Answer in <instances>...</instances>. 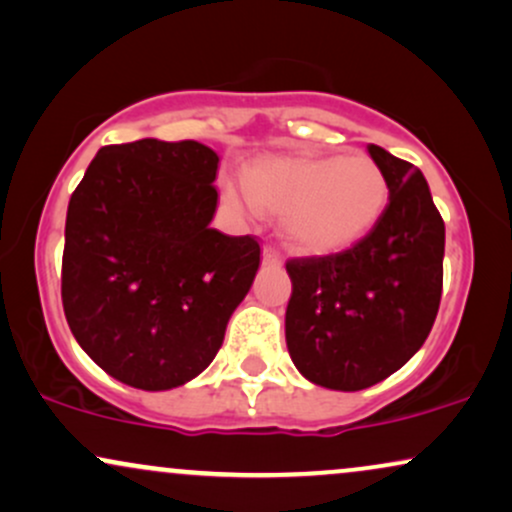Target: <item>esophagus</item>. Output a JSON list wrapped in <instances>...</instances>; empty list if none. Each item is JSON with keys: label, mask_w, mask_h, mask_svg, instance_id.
<instances>
[{"label": "esophagus", "mask_w": 512, "mask_h": 512, "mask_svg": "<svg viewBox=\"0 0 512 512\" xmlns=\"http://www.w3.org/2000/svg\"><path fill=\"white\" fill-rule=\"evenodd\" d=\"M262 262L264 264H278V262H281V257H278V252L274 248H264L262 250Z\"/></svg>", "instance_id": "1"}]
</instances>
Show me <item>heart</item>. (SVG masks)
<instances>
[{
	"label": "heart",
	"mask_w": 512,
	"mask_h": 512,
	"mask_svg": "<svg viewBox=\"0 0 512 512\" xmlns=\"http://www.w3.org/2000/svg\"><path fill=\"white\" fill-rule=\"evenodd\" d=\"M238 210L281 215L278 231L302 257L338 255L371 234L390 203V184L368 155H264L245 167Z\"/></svg>",
	"instance_id": "obj_1"
}]
</instances>
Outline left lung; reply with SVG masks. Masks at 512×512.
Returning <instances> with one entry per match:
<instances>
[{"label":"left lung","instance_id":"8db88e82","mask_svg":"<svg viewBox=\"0 0 512 512\" xmlns=\"http://www.w3.org/2000/svg\"><path fill=\"white\" fill-rule=\"evenodd\" d=\"M390 184L383 219L364 241L328 257L290 260V359L309 383L366 390L423 347L442 297L444 222L423 172L368 146Z\"/></svg>","mask_w":512,"mask_h":512}]
</instances>
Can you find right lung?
I'll use <instances>...</instances> for the list:
<instances>
[{
	"instance_id": "add662e5",
	"label": "right lung",
	"mask_w": 512,
	"mask_h": 512,
	"mask_svg": "<svg viewBox=\"0 0 512 512\" xmlns=\"http://www.w3.org/2000/svg\"><path fill=\"white\" fill-rule=\"evenodd\" d=\"M217 165L198 141L103 146L70 196L63 312L89 359L129 387L203 373L260 269L255 238L210 229Z\"/></svg>"
}]
</instances>
